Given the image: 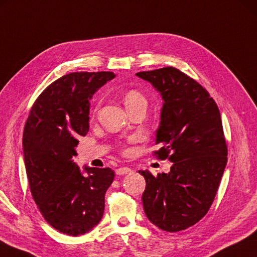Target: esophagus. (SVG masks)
<instances>
[{
    "label": "esophagus",
    "instance_id": "obj_1",
    "mask_svg": "<svg viewBox=\"0 0 257 257\" xmlns=\"http://www.w3.org/2000/svg\"><path fill=\"white\" fill-rule=\"evenodd\" d=\"M129 173H132V169H129V167H127V166L119 167V169L115 170L116 175H124V174H129Z\"/></svg>",
    "mask_w": 257,
    "mask_h": 257
}]
</instances>
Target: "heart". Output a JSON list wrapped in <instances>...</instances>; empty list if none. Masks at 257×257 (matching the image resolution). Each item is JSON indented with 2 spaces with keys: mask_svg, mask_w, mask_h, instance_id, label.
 <instances>
[{
  "mask_svg": "<svg viewBox=\"0 0 257 257\" xmlns=\"http://www.w3.org/2000/svg\"><path fill=\"white\" fill-rule=\"evenodd\" d=\"M122 101L128 112H132L133 110L141 108V106H147L146 96L139 90H136V88L125 91L122 95Z\"/></svg>",
  "mask_w": 257,
  "mask_h": 257,
  "instance_id": "obj_1",
  "label": "heart"
}]
</instances>
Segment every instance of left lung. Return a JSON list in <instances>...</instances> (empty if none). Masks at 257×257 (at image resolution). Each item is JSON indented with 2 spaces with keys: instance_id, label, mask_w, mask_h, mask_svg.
Listing matches in <instances>:
<instances>
[{
  "instance_id": "8db88e82",
  "label": "left lung",
  "mask_w": 257,
  "mask_h": 257,
  "mask_svg": "<svg viewBox=\"0 0 257 257\" xmlns=\"http://www.w3.org/2000/svg\"><path fill=\"white\" fill-rule=\"evenodd\" d=\"M136 75L164 100L155 141L161 148L153 154L173 163L169 174L139 171L146 181L145 213L162 230H184L209 211L227 164L220 112L206 88L175 67Z\"/></svg>"
}]
</instances>
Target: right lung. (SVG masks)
I'll use <instances>...</instances> for the list:
<instances>
[{"mask_svg": "<svg viewBox=\"0 0 257 257\" xmlns=\"http://www.w3.org/2000/svg\"><path fill=\"white\" fill-rule=\"evenodd\" d=\"M112 72H76L59 77L37 97L23 130V154L32 198L51 227L80 236L100 222L104 195L112 184L110 167H85L72 161L78 136L88 132L90 99L112 80Z\"/></svg>", "mask_w": 257, "mask_h": 257, "instance_id": "obj_1", "label": "right lung"}]
</instances>
